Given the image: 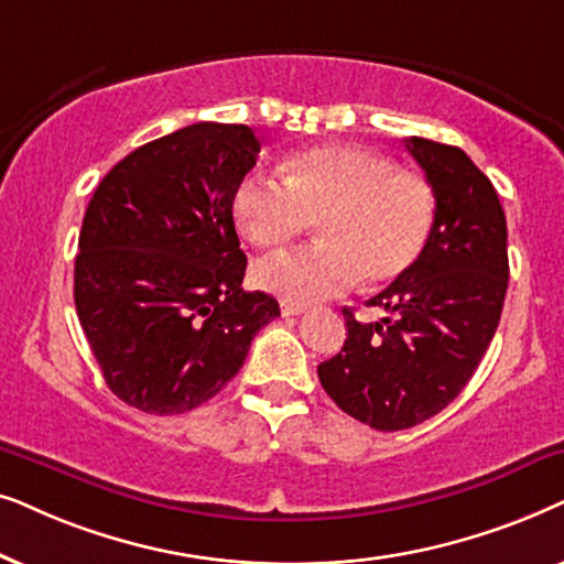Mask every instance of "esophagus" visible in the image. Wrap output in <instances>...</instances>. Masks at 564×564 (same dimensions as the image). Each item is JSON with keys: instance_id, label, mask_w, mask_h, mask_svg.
I'll list each match as a JSON object with an SVG mask.
<instances>
[{"instance_id": "obj_1", "label": "esophagus", "mask_w": 564, "mask_h": 564, "mask_svg": "<svg viewBox=\"0 0 564 564\" xmlns=\"http://www.w3.org/2000/svg\"><path fill=\"white\" fill-rule=\"evenodd\" d=\"M304 310H306L304 304L286 302V299H283V302H281V314H283V317H296V314H302Z\"/></svg>"}]
</instances>
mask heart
Here are the masks:
<instances>
[{
  "instance_id": "b5f03b06",
  "label": "heart",
  "mask_w": 564,
  "mask_h": 564,
  "mask_svg": "<svg viewBox=\"0 0 564 564\" xmlns=\"http://www.w3.org/2000/svg\"><path fill=\"white\" fill-rule=\"evenodd\" d=\"M231 216L254 247H281L317 221V245L260 260L254 281L286 302L337 296L364 275L384 286L423 258L438 219V195L423 172L400 170L369 149L322 144L283 162V183L247 172Z\"/></svg>"
}]
</instances>
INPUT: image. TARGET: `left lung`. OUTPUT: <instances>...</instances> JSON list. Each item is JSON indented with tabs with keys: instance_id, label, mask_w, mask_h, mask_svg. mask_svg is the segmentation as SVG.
I'll use <instances>...</instances> for the list:
<instances>
[{
	"instance_id": "obj_1",
	"label": "left lung",
	"mask_w": 564,
	"mask_h": 564,
	"mask_svg": "<svg viewBox=\"0 0 564 564\" xmlns=\"http://www.w3.org/2000/svg\"><path fill=\"white\" fill-rule=\"evenodd\" d=\"M438 195V219L415 268L369 299L389 317L343 310V350L319 381L350 417L404 431L456 400L482 360L508 289V227L498 193L459 147L404 139Z\"/></svg>"
}]
</instances>
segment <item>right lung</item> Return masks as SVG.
I'll return each mask as SVG.
<instances>
[{
	"instance_id": "right-lung-1",
	"label": "right lung",
	"mask_w": 564,
	"mask_h": 564,
	"mask_svg": "<svg viewBox=\"0 0 564 564\" xmlns=\"http://www.w3.org/2000/svg\"><path fill=\"white\" fill-rule=\"evenodd\" d=\"M250 126L193 123L100 180L74 260V304L105 384L149 415H183L242 369L281 310L245 291L231 193L254 167Z\"/></svg>"
}]
</instances>
